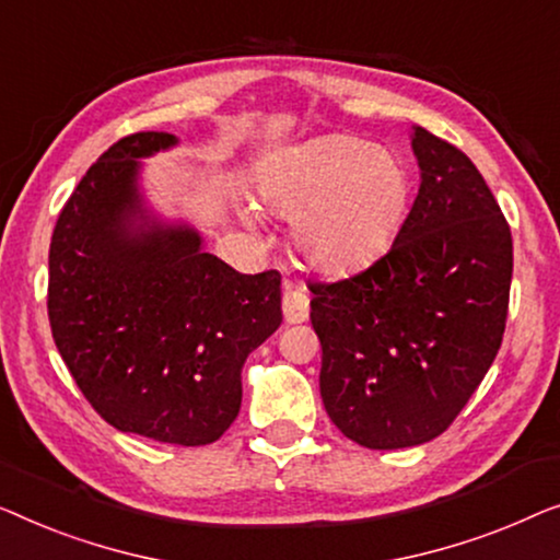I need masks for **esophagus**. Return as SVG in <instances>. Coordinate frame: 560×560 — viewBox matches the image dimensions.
Segmentation results:
<instances>
[{
  "instance_id": "34e87169",
  "label": "esophagus",
  "mask_w": 560,
  "mask_h": 560,
  "mask_svg": "<svg viewBox=\"0 0 560 560\" xmlns=\"http://www.w3.org/2000/svg\"><path fill=\"white\" fill-rule=\"evenodd\" d=\"M281 310H283V319L289 325H302V322L310 317V296L302 287L296 283L283 281V299H281Z\"/></svg>"
}]
</instances>
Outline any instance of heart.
<instances>
[{
	"label": "heart",
	"instance_id": "1",
	"mask_svg": "<svg viewBox=\"0 0 560 560\" xmlns=\"http://www.w3.org/2000/svg\"><path fill=\"white\" fill-rule=\"evenodd\" d=\"M258 202L291 220V243L325 277L365 269L388 250L411 179L400 156L350 133H325L269 156L256 172ZM243 220L261 228L246 205Z\"/></svg>",
	"mask_w": 560,
	"mask_h": 560
}]
</instances>
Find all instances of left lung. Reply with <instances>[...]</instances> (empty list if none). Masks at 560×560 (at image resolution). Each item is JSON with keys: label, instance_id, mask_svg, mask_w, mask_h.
Returning a JSON list of instances; mask_svg holds the SVG:
<instances>
[{"label": "left lung", "instance_id": "8db88e82", "mask_svg": "<svg viewBox=\"0 0 560 560\" xmlns=\"http://www.w3.org/2000/svg\"><path fill=\"white\" fill-rule=\"evenodd\" d=\"M419 195L388 254L358 277L312 283L329 419L368 448L444 434L505 332L513 235L471 160L411 126Z\"/></svg>", "mask_w": 560, "mask_h": 560}]
</instances>
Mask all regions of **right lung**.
<instances>
[{
  "label": "right lung",
  "mask_w": 560,
  "mask_h": 560,
  "mask_svg": "<svg viewBox=\"0 0 560 560\" xmlns=\"http://www.w3.org/2000/svg\"><path fill=\"white\" fill-rule=\"evenodd\" d=\"M177 144L131 133L85 172L52 231L47 314L101 419L202 446L235 421L243 362L281 325V277L238 273L205 250L198 228L149 208L141 160Z\"/></svg>",
  "instance_id": "add662e5"
}]
</instances>
